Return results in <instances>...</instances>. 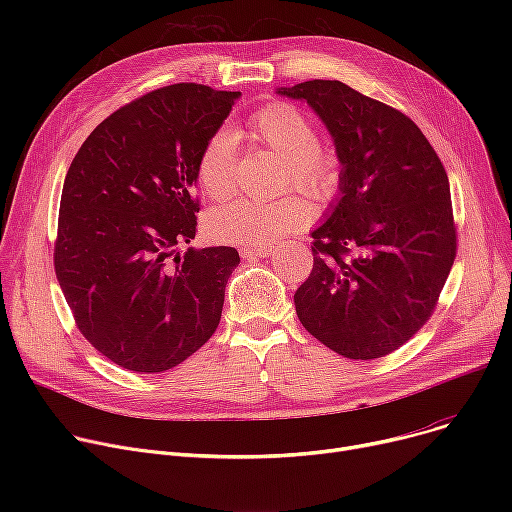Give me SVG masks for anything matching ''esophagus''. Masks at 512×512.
I'll use <instances>...</instances> for the list:
<instances>
[{
  "instance_id": "34e87169",
  "label": "esophagus",
  "mask_w": 512,
  "mask_h": 512,
  "mask_svg": "<svg viewBox=\"0 0 512 512\" xmlns=\"http://www.w3.org/2000/svg\"><path fill=\"white\" fill-rule=\"evenodd\" d=\"M272 247L270 245H257V247H242L240 255L247 257V259H257V257H265L270 255Z\"/></svg>"
}]
</instances>
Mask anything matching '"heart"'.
<instances>
[{"mask_svg": "<svg viewBox=\"0 0 512 512\" xmlns=\"http://www.w3.org/2000/svg\"><path fill=\"white\" fill-rule=\"evenodd\" d=\"M249 137L272 149L286 164L284 182H292L311 197L330 195L342 161L334 147L317 141V126L299 105L284 99L270 101L251 114ZM197 180L207 197L226 199L236 186V147L228 130L213 132L197 159ZM311 222V207L297 195L272 201L234 199L209 211L207 230L215 240L234 245H270Z\"/></svg>", "mask_w": 512, "mask_h": 512, "instance_id": "obj_1", "label": "heart"}]
</instances>
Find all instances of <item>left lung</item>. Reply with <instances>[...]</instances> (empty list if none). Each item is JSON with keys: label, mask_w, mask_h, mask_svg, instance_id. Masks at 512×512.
<instances>
[{"label": "left lung", "mask_w": 512, "mask_h": 512, "mask_svg": "<svg viewBox=\"0 0 512 512\" xmlns=\"http://www.w3.org/2000/svg\"><path fill=\"white\" fill-rule=\"evenodd\" d=\"M278 93L313 107L342 161L340 199L311 232L297 315L346 359L386 357L432 317L456 257L446 170L409 116L340 80Z\"/></svg>", "instance_id": "left-lung-1"}]
</instances>
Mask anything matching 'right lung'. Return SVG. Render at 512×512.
I'll use <instances>...</instances> for the list:
<instances>
[{
	"label": "right lung",
	"mask_w": 512,
	"mask_h": 512,
	"mask_svg": "<svg viewBox=\"0 0 512 512\" xmlns=\"http://www.w3.org/2000/svg\"><path fill=\"white\" fill-rule=\"evenodd\" d=\"M240 93L178 83L107 116L68 168L53 245L66 303L95 351L137 373L180 365L220 324L234 247L188 249L197 159Z\"/></svg>",
	"instance_id": "right-lung-1"
}]
</instances>
